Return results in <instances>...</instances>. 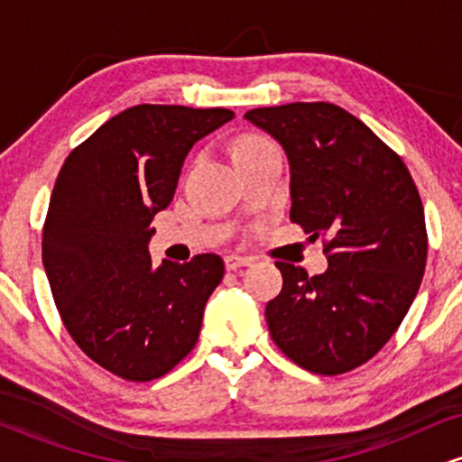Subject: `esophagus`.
<instances>
[{
	"label": "esophagus",
	"mask_w": 462,
	"mask_h": 462,
	"mask_svg": "<svg viewBox=\"0 0 462 462\" xmlns=\"http://www.w3.org/2000/svg\"><path fill=\"white\" fill-rule=\"evenodd\" d=\"M224 263H226L227 272H235V269H238V267H247V264H252V258L238 256V254H227V256L224 258Z\"/></svg>",
	"instance_id": "esophagus-1"
}]
</instances>
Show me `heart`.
Returning a JSON list of instances; mask_svg holds the SVG:
<instances>
[{
	"instance_id": "heart-1",
	"label": "heart",
	"mask_w": 462,
	"mask_h": 462,
	"mask_svg": "<svg viewBox=\"0 0 462 462\" xmlns=\"http://www.w3.org/2000/svg\"><path fill=\"white\" fill-rule=\"evenodd\" d=\"M267 147H275V145L269 139H264V136H243V139L236 143L235 156L238 158V156H243V153L267 150Z\"/></svg>"
}]
</instances>
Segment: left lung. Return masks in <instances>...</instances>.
I'll return each instance as SVG.
<instances>
[{"instance_id":"8db88e82","label":"left lung","mask_w":462,"mask_h":462,"mask_svg":"<svg viewBox=\"0 0 462 462\" xmlns=\"http://www.w3.org/2000/svg\"><path fill=\"white\" fill-rule=\"evenodd\" d=\"M282 145L291 221L323 238L328 269L275 263L282 291L269 332L295 365L338 375L374 358L415 300L428 258L423 206L402 158L363 121L328 102L247 110Z\"/></svg>"}]
</instances>
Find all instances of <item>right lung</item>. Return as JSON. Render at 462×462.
<instances>
[{
  "label": "right lung",
  "mask_w": 462,
  "mask_h": 462,
  "mask_svg": "<svg viewBox=\"0 0 462 462\" xmlns=\"http://www.w3.org/2000/svg\"><path fill=\"white\" fill-rule=\"evenodd\" d=\"M232 116L227 108L132 106L58 173L43 227L51 295L79 349L119 378H161L198 343L224 261L199 254L153 267L150 224L171 204L190 147Z\"/></svg>",
  "instance_id": "obj_1"
}]
</instances>
